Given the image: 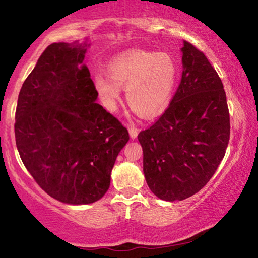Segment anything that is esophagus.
I'll use <instances>...</instances> for the list:
<instances>
[{"label": "esophagus", "instance_id": "1", "mask_svg": "<svg viewBox=\"0 0 258 258\" xmlns=\"http://www.w3.org/2000/svg\"><path fill=\"white\" fill-rule=\"evenodd\" d=\"M126 128H128V132H129L130 137H132V139H136L137 135H139V129H137L136 126L132 125V124H129L128 126H126Z\"/></svg>", "mask_w": 258, "mask_h": 258}]
</instances>
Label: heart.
I'll list each match as a JSON object with an SVG mask.
<instances>
[{"label":"heart","mask_w":258,"mask_h":258,"mask_svg":"<svg viewBox=\"0 0 258 258\" xmlns=\"http://www.w3.org/2000/svg\"><path fill=\"white\" fill-rule=\"evenodd\" d=\"M109 76L97 74L95 89L108 109H115L119 88L125 89L129 107L144 117L163 111L174 90L177 68L165 52L132 50L119 55L108 67Z\"/></svg>","instance_id":"heart-1"}]
</instances>
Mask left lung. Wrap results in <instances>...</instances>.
Instances as JSON below:
<instances>
[{
  "mask_svg": "<svg viewBox=\"0 0 258 258\" xmlns=\"http://www.w3.org/2000/svg\"><path fill=\"white\" fill-rule=\"evenodd\" d=\"M182 54V79L170 104L139 134L147 184L169 202L195 195L210 181L230 139L220 76L190 42H183Z\"/></svg>",
  "mask_w": 258,
  "mask_h": 258,
  "instance_id": "1",
  "label": "left lung"
}]
</instances>
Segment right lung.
Instances as JSON below:
<instances>
[{"mask_svg":"<svg viewBox=\"0 0 258 258\" xmlns=\"http://www.w3.org/2000/svg\"><path fill=\"white\" fill-rule=\"evenodd\" d=\"M86 49L64 42L42 52L24 81L15 112L16 147L24 167L52 199L96 202L110 185L129 133L96 103Z\"/></svg>","mask_w":258,"mask_h":258,"instance_id":"right-lung-1","label":"right lung"}]
</instances>
